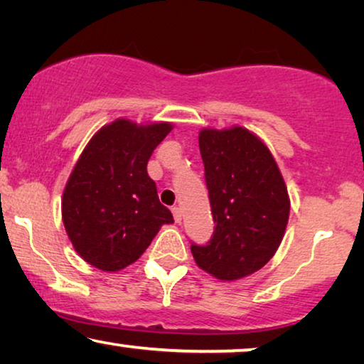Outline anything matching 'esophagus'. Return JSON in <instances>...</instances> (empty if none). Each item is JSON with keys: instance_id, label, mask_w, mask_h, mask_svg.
Here are the masks:
<instances>
[{"instance_id": "1", "label": "esophagus", "mask_w": 364, "mask_h": 364, "mask_svg": "<svg viewBox=\"0 0 364 364\" xmlns=\"http://www.w3.org/2000/svg\"><path fill=\"white\" fill-rule=\"evenodd\" d=\"M171 213H173V217H175V222L180 224V222H181V209L178 208V205H175V208H171Z\"/></svg>"}]
</instances>
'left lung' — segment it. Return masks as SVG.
Wrapping results in <instances>:
<instances>
[{"instance_id": "1", "label": "left lung", "mask_w": 364, "mask_h": 364, "mask_svg": "<svg viewBox=\"0 0 364 364\" xmlns=\"http://www.w3.org/2000/svg\"><path fill=\"white\" fill-rule=\"evenodd\" d=\"M199 150L215 222L208 245H191L200 269L235 281L262 269L278 250L289 196L269 149L245 127L203 129Z\"/></svg>"}]
</instances>
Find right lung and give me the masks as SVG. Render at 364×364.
I'll list each match as a JSON object with an SVG mask.
<instances>
[{"label": "right lung", "mask_w": 364, "mask_h": 364, "mask_svg": "<svg viewBox=\"0 0 364 364\" xmlns=\"http://www.w3.org/2000/svg\"><path fill=\"white\" fill-rule=\"evenodd\" d=\"M171 129L170 122L139 126L116 119L80 155L63 191L62 219L73 248L91 267L124 269L173 222L147 173L151 154Z\"/></svg>", "instance_id": "obj_1"}]
</instances>
